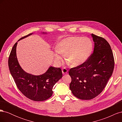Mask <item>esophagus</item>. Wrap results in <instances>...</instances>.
<instances>
[{
	"label": "esophagus",
	"instance_id": "esophagus-1",
	"mask_svg": "<svg viewBox=\"0 0 122 122\" xmlns=\"http://www.w3.org/2000/svg\"><path fill=\"white\" fill-rule=\"evenodd\" d=\"M62 73L64 75L66 74H67L68 73V70L67 69H66L65 68H63L62 69Z\"/></svg>",
	"mask_w": 122,
	"mask_h": 122
}]
</instances>
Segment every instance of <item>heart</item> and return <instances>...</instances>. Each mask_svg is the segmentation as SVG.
I'll return each mask as SVG.
<instances>
[{
    "label": "heart",
    "instance_id": "1",
    "mask_svg": "<svg viewBox=\"0 0 122 122\" xmlns=\"http://www.w3.org/2000/svg\"><path fill=\"white\" fill-rule=\"evenodd\" d=\"M93 44L91 40L86 37L68 36L58 42L55 49L54 56L60 62L64 54L66 58L73 66L82 65L86 61L92 51Z\"/></svg>",
    "mask_w": 122,
    "mask_h": 122
}]
</instances>
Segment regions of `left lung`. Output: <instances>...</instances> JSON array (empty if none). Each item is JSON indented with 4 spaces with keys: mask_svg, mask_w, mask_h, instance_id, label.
I'll list each match as a JSON object with an SVG mask.
<instances>
[{
    "mask_svg": "<svg viewBox=\"0 0 122 122\" xmlns=\"http://www.w3.org/2000/svg\"><path fill=\"white\" fill-rule=\"evenodd\" d=\"M94 49L82 65L70 69V88L74 96L82 100H91L104 90L113 73L114 61L112 51L107 41L91 34Z\"/></svg>",
    "mask_w": 122,
    "mask_h": 122,
    "instance_id": "1",
    "label": "left lung"
}]
</instances>
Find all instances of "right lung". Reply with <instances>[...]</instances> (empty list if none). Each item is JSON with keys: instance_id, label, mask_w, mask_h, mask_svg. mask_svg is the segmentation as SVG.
<instances>
[{"instance_id": "1", "label": "right lung", "mask_w": 122, "mask_h": 122, "mask_svg": "<svg viewBox=\"0 0 122 122\" xmlns=\"http://www.w3.org/2000/svg\"><path fill=\"white\" fill-rule=\"evenodd\" d=\"M46 34V32H42ZM32 33L21 38L23 39ZM16 42L12 48L9 57L8 64L10 73L20 92L27 98L35 101H42L49 99L53 94L54 85L62 77L60 68L52 66L42 75H34L26 72L21 67L16 55Z\"/></svg>"}]
</instances>
